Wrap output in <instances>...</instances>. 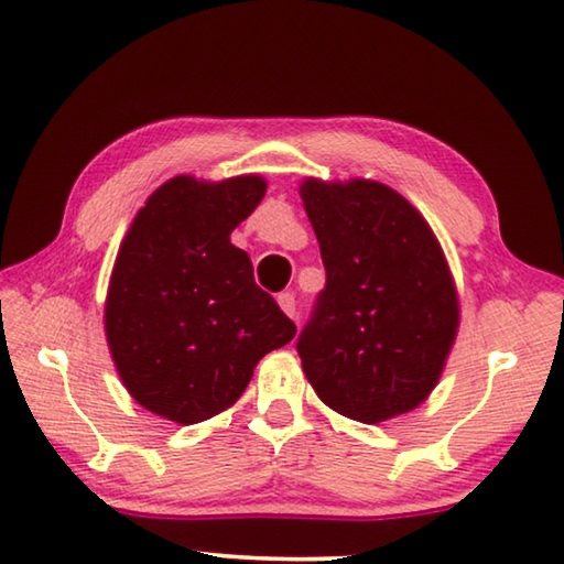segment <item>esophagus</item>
Returning <instances> with one entry per match:
<instances>
[{
	"label": "esophagus",
	"instance_id": "34e87169",
	"mask_svg": "<svg viewBox=\"0 0 564 564\" xmlns=\"http://www.w3.org/2000/svg\"><path fill=\"white\" fill-rule=\"evenodd\" d=\"M279 305L289 318H295V313H299V305H295V295L291 291L279 293Z\"/></svg>",
	"mask_w": 564,
	"mask_h": 564
}]
</instances>
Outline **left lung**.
Here are the masks:
<instances>
[{"label": "left lung", "mask_w": 564, "mask_h": 564, "mask_svg": "<svg viewBox=\"0 0 564 564\" xmlns=\"http://www.w3.org/2000/svg\"><path fill=\"white\" fill-rule=\"evenodd\" d=\"M326 289L299 338L316 395L358 423L410 413L433 393L460 326L445 253L423 214L370 178H303Z\"/></svg>", "instance_id": "8db88e82"}]
</instances>
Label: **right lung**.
<instances>
[{
  "label": "right lung",
  "mask_w": 564,
  "mask_h": 564,
  "mask_svg": "<svg viewBox=\"0 0 564 564\" xmlns=\"http://www.w3.org/2000/svg\"><path fill=\"white\" fill-rule=\"evenodd\" d=\"M265 186L256 174H181L133 216L111 269L104 330L123 388L149 413L181 425L224 413L265 352L293 340V321L231 243Z\"/></svg>",
  "instance_id": "obj_1"
}]
</instances>
